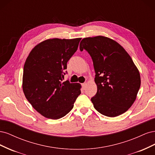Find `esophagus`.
Listing matches in <instances>:
<instances>
[{
    "mask_svg": "<svg viewBox=\"0 0 155 155\" xmlns=\"http://www.w3.org/2000/svg\"><path fill=\"white\" fill-rule=\"evenodd\" d=\"M86 86H87V83H84L82 84V87L83 89H85Z\"/></svg>",
    "mask_w": 155,
    "mask_h": 155,
    "instance_id": "esophagus-1",
    "label": "esophagus"
}]
</instances>
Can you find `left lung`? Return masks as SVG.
Masks as SVG:
<instances>
[{"label": "left lung", "mask_w": 155, "mask_h": 155, "mask_svg": "<svg viewBox=\"0 0 155 155\" xmlns=\"http://www.w3.org/2000/svg\"><path fill=\"white\" fill-rule=\"evenodd\" d=\"M91 56L97 93L91 98L95 109L108 117L124 113L136 100L141 84L139 70L118 43L104 36L87 37L79 45Z\"/></svg>", "instance_id": "8db88e82"}]
</instances>
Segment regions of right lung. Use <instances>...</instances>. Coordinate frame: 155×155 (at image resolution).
<instances>
[{
	"mask_svg": "<svg viewBox=\"0 0 155 155\" xmlns=\"http://www.w3.org/2000/svg\"><path fill=\"white\" fill-rule=\"evenodd\" d=\"M81 38L46 39L31 50L24 65L22 90L31 106L45 118L58 120L72 109L79 83H62L67 62Z\"/></svg>",
	"mask_w": 155,
	"mask_h": 155,
	"instance_id": "1",
	"label": "right lung"
}]
</instances>
